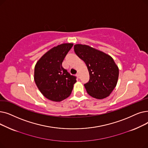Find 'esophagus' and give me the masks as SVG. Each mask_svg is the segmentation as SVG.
I'll use <instances>...</instances> for the list:
<instances>
[{"instance_id":"1","label":"esophagus","mask_w":148,"mask_h":148,"mask_svg":"<svg viewBox=\"0 0 148 148\" xmlns=\"http://www.w3.org/2000/svg\"><path fill=\"white\" fill-rule=\"evenodd\" d=\"M76 76L78 77V78H79V73H76Z\"/></svg>"}]
</instances>
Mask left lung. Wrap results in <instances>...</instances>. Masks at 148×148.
<instances>
[{
    "instance_id": "1",
    "label": "left lung",
    "mask_w": 148,
    "mask_h": 148,
    "mask_svg": "<svg viewBox=\"0 0 148 148\" xmlns=\"http://www.w3.org/2000/svg\"><path fill=\"white\" fill-rule=\"evenodd\" d=\"M74 51L87 65L90 79L84 84L91 97L102 99L108 97L116 87L119 68L110 55L87 45L74 46Z\"/></svg>"
}]
</instances>
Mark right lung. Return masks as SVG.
<instances>
[{
	"label": "right lung",
	"instance_id": "1",
	"mask_svg": "<svg viewBox=\"0 0 148 148\" xmlns=\"http://www.w3.org/2000/svg\"><path fill=\"white\" fill-rule=\"evenodd\" d=\"M72 46V43H64L53 47L35 66V82L40 92L49 100L60 102L72 93L76 78L62 67V62Z\"/></svg>",
	"mask_w": 148,
	"mask_h": 148
}]
</instances>
